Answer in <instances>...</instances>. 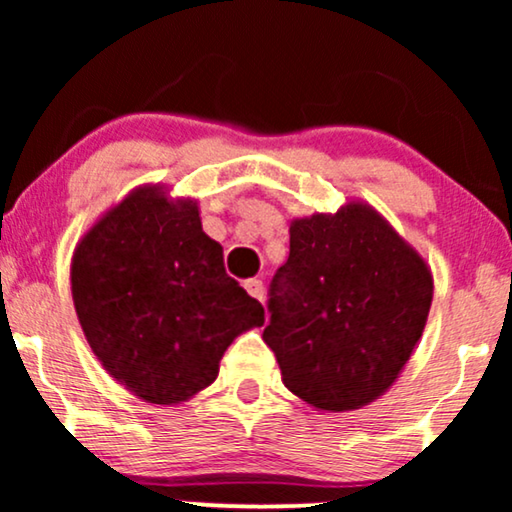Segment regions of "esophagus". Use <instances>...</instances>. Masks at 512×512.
<instances>
[{
  "instance_id": "obj_1",
  "label": "esophagus",
  "mask_w": 512,
  "mask_h": 512,
  "mask_svg": "<svg viewBox=\"0 0 512 512\" xmlns=\"http://www.w3.org/2000/svg\"><path fill=\"white\" fill-rule=\"evenodd\" d=\"M244 289H247L251 298L263 300V282H261V279H247V282H244Z\"/></svg>"
}]
</instances>
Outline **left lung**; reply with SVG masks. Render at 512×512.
I'll use <instances>...</instances> for the list:
<instances>
[{
    "instance_id": "1",
    "label": "left lung",
    "mask_w": 512,
    "mask_h": 512,
    "mask_svg": "<svg viewBox=\"0 0 512 512\" xmlns=\"http://www.w3.org/2000/svg\"><path fill=\"white\" fill-rule=\"evenodd\" d=\"M289 235L263 340L300 401L324 412L359 410L415 352L433 300L431 268L363 200L293 219Z\"/></svg>"
}]
</instances>
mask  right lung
<instances>
[{
  "mask_svg": "<svg viewBox=\"0 0 512 512\" xmlns=\"http://www.w3.org/2000/svg\"><path fill=\"white\" fill-rule=\"evenodd\" d=\"M76 317L114 380L153 405L184 403L219 375L230 342L265 312L223 268L198 200L142 184L76 242Z\"/></svg>",
  "mask_w": 512,
  "mask_h": 512,
  "instance_id": "right-lung-1",
  "label": "right lung"
}]
</instances>
